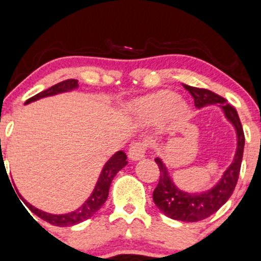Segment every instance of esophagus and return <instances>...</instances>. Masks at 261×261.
I'll use <instances>...</instances> for the list:
<instances>
[{
    "mask_svg": "<svg viewBox=\"0 0 261 261\" xmlns=\"http://www.w3.org/2000/svg\"><path fill=\"white\" fill-rule=\"evenodd\" d=\"M145 152H146V144L144 142H136L133 146L128 149V159L131 161H138L145 158Z\"/></svg>",
    "mask_w": 261,
    "mask_h": 261,
    "instance_id": "obj_1",
    "label": "esophagus"
}]
</instances>
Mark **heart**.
I'll return each instance as SVG.
<instances>
[{"instance_id": "1", "label": "heart", "mask_w": 261, "mask_h": 261, "mask_svg": "<svg viewBox=\"0 0 261 261\" xmlns=\"http://www.w3.org/2000/svg\"><path fill=\"white\" fill-rule=\"evenodd\" d=\"M131 111L147 122H155L166 116L170 121L177 122L189 114V105L179 95L170 90H161L134 101Z\"/></svg>"}]
</instances>
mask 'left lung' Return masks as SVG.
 Here are the masks:
<instances>
[{"mask_svg":"<svg viewBox=\"0 0 261 261\" xmlns=\"http://www.w3.org/2000/svg\"><path fill=\"white\" fill-rule=\"evenodd\" d=\"M185 89L194 97V102H195L197 110L213 105L218 106L223 111L226 121L231 123L235 130V135H237V149H235L231 163L221 174L218 182H215V185L206 190L189 193V191L180 189L175 184L163 159H155L156 164L160 169V180L152 194V200L155 205L167 218L186 221V223H194V221H200L209 218L210 215L220 209L231 196L232 191L237 186L238 179H239L245 138H244L243 126H241L237 110L230 103H227L225 98L205 89H197V87L188 86V85H185Z\"/></svg>","mask_w":261,"mask_h":261,"instance_id":"8db88e82","label":"left lung"}]
</instances>
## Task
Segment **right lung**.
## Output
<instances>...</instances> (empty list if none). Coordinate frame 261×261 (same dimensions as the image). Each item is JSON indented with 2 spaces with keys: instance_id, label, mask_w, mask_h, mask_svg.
Here are the masks:
<instances>
[{
  "instance_id": "obj_1",
  "label": "right lung",
  "mask_w": 261,
  "mask_h": 261,
  "mask_svg": "<svg viewBox=\"0 0 261 261\" xmlns=\"http://www.w3.org/2000/svg\"><path fill=\"white\" fill-rule=\"evenodd\" d=\"M77 87H79L77 80L62 81L60 82V84L50 87V89L35 95L34 97L29 98L24 103L27 105V103H31L34 102V101L40 100V98L50 97V96H55L59 94H65V92H71L73 91V90L77 89ZM126 159L127 158H126V153L123 151L115 152L114 155L106 161L105 165H103L94 190H92V193L90 194V196L87 197L86 201H85L80 207L71 211V213H66V214L46 213V211H42L37 209V207H35L34 205H31L29 201H26L23 197H21V199L22 201L26 204V206L29 207L35 215H37L38 218H41L42 220L47 221V223H50L52 225H56V226H72V225L80 224L82 221L91 218L92 215H95V214L101 209V206L105 204L106 199H108L109 196V189H110V185H111V181L114 180V177L116 176V174L122 169V167L127 165Z\"/></svg>"
}]
</instances>
